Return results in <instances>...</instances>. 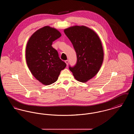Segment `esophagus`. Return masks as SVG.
I'll return each instance as SVG.
<instances>
[{"label": "esophagus", "instance_id": "obj_1", "mask_svg": "<svg viewBox=\"0 0 134 134\" xmlns=\"http://www.w3.org/2000/svg\"><path fill=\"white\" fill-rule=\"evenodd\" d=\"M65 63L67 65H68V63H69L68 60H66V61H65Z\"/></svg>", "mask_w": 134, "mask_h": 134}]
</instances>
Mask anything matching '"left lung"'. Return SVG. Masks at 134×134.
<instances>
[{"mask_svg": "<svg viewBox=\"0 0 134 134\" xmlns=\"http://www.w3.org/2000/svg\"><path fill=\"white\" fill-rule=\"evenodd\" d=\"M76 53V64L69 67L77 81L86 82L95 76L102 65L104 53L97 34L84 26H70L64 30Z\"/></svg>", "mask_w": 134, "mask_h": 134, "instance_id": "1", "label": "left lung"}]
</instances>
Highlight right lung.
Masks as SVG:
<instances>
[{
	"instance_id": "obj_1",
	"label": "right lung",
	"mask_w": 134,
	"mask_h": 134,
	"mask_svg": "<svg viewBox=\"0 0 134 134\" xmlns=\"http://www.w3.org/2000/svg\"><path fill=\"white\" fill-rule=\"evenodd\" d=\"M61 36L56 29L45 26L35 32L27 43L26 64L32 75L44 85L55 82L66 66L52 46L53 42Z\"/></svg>"
}]
</instances>
